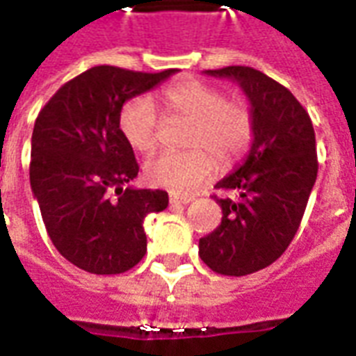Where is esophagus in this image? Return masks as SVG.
Instances as JSON below:
<instances>
[{
	"mask_svg": "<svg viewBox=\"0 0 356 356\" xmlns=\"http://www.w3.org/2000/svg\"><path fill=\"white\" fill-rule=\"evenodd\" d=\"M191 196H175V194H170V204H191Z\"/></svg>",
	"mask_w": 356,
	"mask_h": 356,
	"instance_id": "obj_1",
	"label": "esophagus"
}]
</instances>
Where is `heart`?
I'll use <instances>...</instances> for the list:
<instances>
[{
  "label": "heart",
  "instance_id": "b5f03b06",
  "mask_svg": "<svg viewBox=\"0 0 356 356\" xmlns=\"http://www.w3.org/2000/svg\"><path fill=\"white\" fill-rule=\"evenodd\" d=\"M162 104L170 118L191 120L185 152H162L147 160L145 179L152 186L175 194H191L217 171V160L230 164L252 141V113L239 97L225 94L202 81H179L162 90ZM164 117L149 96L130 99L120 111V130L139 152L154 151L160 143Z\"/></svg>",
  "mask_w": 356,
  "mask_h": 356
}]
</instances>
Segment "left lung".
<instances>
[{
	"label": "left lung",
	"mask_w": 356,
	"mask_h": 356,
	"mask_svg": "<svg viewBox=\"0 0 356 356\" xmlns=\"http://www.w3.org/2000/svg\"><path fill=\"white\" fill-rule=\"evenodd\" d=\"M236 81L251 104L252 147L238 170L217 188L236 192L218 198L222 220L200 239V257L220 275H249L286 251L304 217L317 179L312 118L283 84L247 65L207 70Z\"/></svg>",
	"instance_id": "8db88e82"
}]
</instances>
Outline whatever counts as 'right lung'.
<instances>
[{"mask_svg":"<svg viewBox=\"0 0 356 356\" xmlns=\"http://www.w3.org/2000/svg\"><path fill=\"white\" fill-rule=\"evenodd\" d=\"M173 73L96 65L60 86L35 118L31 191L58 252L84 272L131 270L147 252L145 217L168 207L165 191L128 186L139 165L120 111Z\"/></svg>","mask_w":356,"mask_h":356,"instance_id":"right-lung-1","label":"right lung"}]
</instances>
